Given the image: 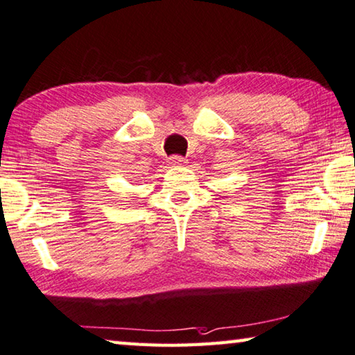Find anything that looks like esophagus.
Instances as JSON below:
<instances>
[{
	"instance_id": "34e87169",
	"label": "esophagus",
	"mask_w": 355,
	"mask_h": 355,
	"mask_svg": "<svg viewBox=\"0 0 355 355\" xmlns=\"http://www.w3.org/2000/svg\"><path fill=\"white\" fill-rule=\"evenodd\" d=\"M184 162L185 160H184V157H181V155H173V157H170V160H168V164L178 166V165H182Z\"/></svg>"
}]
</instances>
